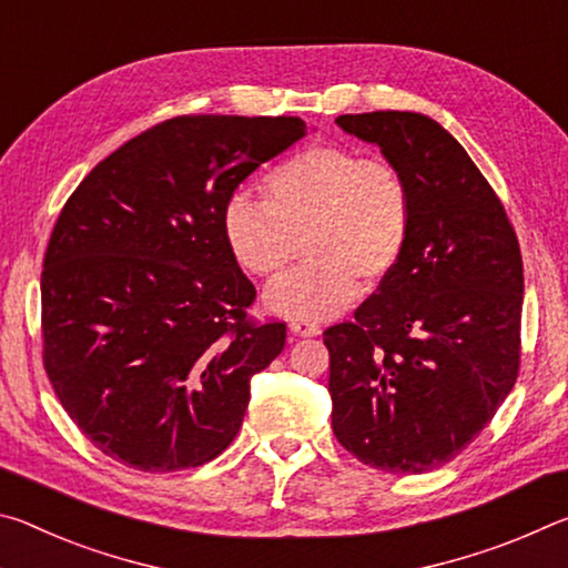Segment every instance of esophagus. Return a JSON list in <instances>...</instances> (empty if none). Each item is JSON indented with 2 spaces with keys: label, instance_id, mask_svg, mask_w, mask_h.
Returning <instances> with one entry per match:
<instances>
[{
  "label": "esophagus",
  "instance_id": "obj_1",
  "mask_svg": "<svg viewBox=\"0 0 568 568\" xmlns=\"http://www.w3.org/2000/svg\"><path fill=\"white\" fill-rule=\"evenodd\" d=\"M287 328H291L293 335H301V338H313V335H321V325H315L311 321H301V318L287 323Z\"/></svg>",
  "mask_w": 568,
  "mask_h": 568
}]
</instances>
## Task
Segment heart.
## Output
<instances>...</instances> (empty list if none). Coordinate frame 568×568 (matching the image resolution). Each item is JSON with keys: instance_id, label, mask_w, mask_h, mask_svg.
I'll list each match as a JSON object with an SVG mask.
<instances>
[{"instance_id": "1", "label": "heart", "mask_w": 568, "mask_h": 568, "mask_svg": "<svg viewBox=\"0 0 568 568\" xmlns=\"http://www.w3.org/2000/svg\"><path fill=\"white\" fill-rule=\"evenodd\" d=\"M265 203L235 192L223 235L235 261L277 277L301 253L307 263L265 293L271 311L323 321L348 305L358 283L376 287L396 271L410 237V190L388 160L351 145H315L267 172Z\"/></svg>"}]
</instances>
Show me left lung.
Returning a JSON list of instances; mask_svg holds the SVG:
<instances>
[{
	"label": "left lung",
	"mask_w": 568,
	"mask_h": 568,
	"mask_svg": "<svg viewBox=\"0 0 568 568\" xmlns=\"http://www.w3.org/2000/svg\"><path fill=\"white\" fill-rule=\"evenodd\" d=\"M335 122L403 172L413 217L388 281L323 333L333 434L365 466L426 474L454 460L514 388L521 247L494 187L436 120L388 110Z\"/></svg>",
	"instance_id": "obj_1"
}]
</instances>
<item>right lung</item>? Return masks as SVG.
<instances>
[{"label":"right lung","mask_w":568,"mask_h":568,"mask_svg":"<svg viewBox=\"0 0 568 568\" xmlns=\"http://www.w3.org/2000/svg\"><path fill=\"white\" fill-rule=\"evenodd\" d=\"M305 130L285 114H180L124 142L64 203L42 267V361L104 456L170 474L233 444L285 323L247 315L255 285L223 207Z\"/></svg>","instance_id":"add662e5"}]
</instances>
